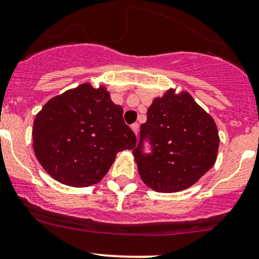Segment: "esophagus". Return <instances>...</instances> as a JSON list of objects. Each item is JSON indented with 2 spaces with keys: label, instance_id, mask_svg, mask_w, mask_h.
I'll return each instance as SVG.
<instances>
[{
  "label": "esophagus",
  "instance_id": "1",
  "mask_svg": "<svg viewBox=\"0 0 259 259\" xmlns=\"http://www.w3.org/2000/svg\"><path fill=\"white\" fill-rule=\"evenodd\" d=\"M131 128H132L133 132H135V135L137 136L138 135V131H140V126H138V123H135L131 126Z\"/></svg>",
  "mask_w": 259,
  "mask_h": 259
}]
</instances>
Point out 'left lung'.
Segmentation results:
<instances>
[{"mask_svg":"<svg viewBox=\"0 0 259 259\" xmlns=\"http://www.w3.org/2000/svg\"><path fill=\"white\" fill-rule=\"evenodd\" d=\"M148 139L152 153H143ZM219 132L215 121L186 91L169 89L155 97L141 126V140L133 155L141 179L158 193L190 188L213 166L218 158Z\"/></svg>","mask_w":259,"mask_h":259,"instance_id":"left-lung-1","label":"left lung"}]
</instances>
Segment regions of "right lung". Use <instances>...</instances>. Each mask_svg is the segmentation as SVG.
Wrapping results in <instances>:
<instances>
[{
    "label": "right lung",
    "mask_w": 259,
    "mask_h": 259,
    "mask_svg": "<svg viewBox=\"0 0 259 259\" xmlns=\"http://www.w3.org/2000/svg\"><path fill=\"white\" fill-rule=\"evenodd\" d=\"M122 115L104 85L85 82L54 96L33 123L38 162L62 184L84 188L101 182L116 154L137 142Z\"/></svg>",
    "instance_id": "add662e5"
}]
</instances>
